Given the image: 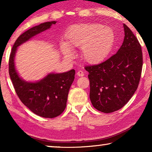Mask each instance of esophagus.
<instances>
[{"label":"esophagus","instance_id":"obj_1","mask_svg":"<svg viewBox=\"0 0 152 152\" xmlns=\"http://www.w3.org/2000/svg\"><path fill=\"white\" fill-rule=\"evenodd\" d=\"M77 76L79 77H83L84 75V72H83L82 70H79V71L77 72Z\"/></svg>","mask_w":152,"mask_h":152}]
</instances>
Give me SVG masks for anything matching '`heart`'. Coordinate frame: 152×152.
<instances>
[{"label":"heart","mask_w":152,"mask_h":152,"mask_svg":"<svg viewBox=\"0 0 152 152\" xmlns=\"http://www.w3.org/2000/svg\"><path fill=\"white\" fill-rule=\"evenodd\" d=\"M65 38L71 48H81L83 59L92 64L100 63L107 59L115 40L113 30L99 23L73 25L66 31ZM67 45L61 43V48L66 57H70L72 50Z\"/></svg>","instance_id":"obj_1"}]
</instances>
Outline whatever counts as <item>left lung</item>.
<instances>
[{
  "label": "left lung",
  "mask_w": 152,
  "mask_h": 152,
  "mask_svg": "<svg viewBox=\"0 0 152 152\" xmlns=\"http://www.w3.org/2000/svg\"><path fill=\"white\" fill-rule=\"evenodd\" d=\"M124 39L117 53L99 64L86 66L93 107L105 113L124 107L138 88L142 52L138 39L124 24Z\"/></svg>",
  "instance_id": "left-lung-1"
}]
</instances>
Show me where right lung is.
Here are the masks:
<instances>
[{
    "instance_id": "right-lung-1",
    "label": "right lung",
    "mask_w": 152,
    "mask_h": 152,
    "mask_svg": "<svg viewBox=\"0 0 152 152\" xmlns=\"http://www.w3.org/2000/svg\"><path fill=\"white\" fill-rule=\"evenodd\" d=\"M55 21L45 22L29 29L18 37L9 59V74L20 100L31 111L45 118L61 115L66 107L68 91L75 80V70L59 74H49L39 82H26L18 77L14 68V56L17 47L47 29Z\"/></svg>"
}]
</instances>
